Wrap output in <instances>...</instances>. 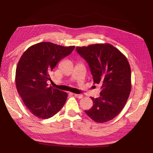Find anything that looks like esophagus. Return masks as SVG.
<instances>
[{"instance_id":"1","label":"esophagus","mask_w":153,"mask_h":153,"mask_svg":"<svg viewBox=\"0 0 153 153\" xmlns=\"http://www.w3.org/2000/svg\"><path fill=\"white\" fill-rule=\"evenodd\" d=\"M74 95L77 98H82L83 97L82 94H74Z\"/></svg>"}]
</instances>
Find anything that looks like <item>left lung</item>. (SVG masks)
<instances>
[{
	"label": "left lung",
	"mask_w": 153,
	"mask_h": 153,
	"mask_svg": "<svg viewBox=\"0 0 153 153\" xmlns=\"http://www.w3.org/2000/svg\"><path fill=\"white\" fill-rule=\"evenodd\" d=\"M77 53L88 63L94 83L101 86L100 97H91L93 106L85 111L97 123L115 118L131 92V69L126 56L110 44L77 46Z\"/></svg>",
	"instance_id": "8db88e82"
}]
</instances>
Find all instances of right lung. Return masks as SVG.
Returning <instances> with one entry per match:
<instances>
[{"label":"right lung","instance_id":"1","mask_svg":"<svg viewBox=\"0 0 153 153\" xmlns=\"http://www.w3.org/2000/svg\"><path fill=\"white\" fill-rule=\"evenodd\" d=\"M74 48L40 42L31 46L21 56L15 74L17 92L27 109L38 118L53 117L65 103L67 93L48 87L46 82L52 81V70Z\"/></svg>","mask_w":153,"mask_h":153}]
</instances>
